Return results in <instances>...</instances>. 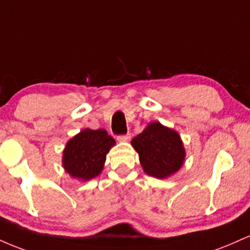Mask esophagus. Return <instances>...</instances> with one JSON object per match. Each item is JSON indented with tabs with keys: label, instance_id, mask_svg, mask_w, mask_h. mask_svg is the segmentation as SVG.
<instances>
[{
	"label": "esophagus",
	"instance_id": "1",
	"mask_svg": "<svg viewBox=\"0 0 250 250\" xmlns=\"http://www.w3.org/2000/svg\"><path fill=\"white\" fill-rule=\"evenodd\" d=\"M130 140V134L127 135H121V136H117V141L119 142H128Z\"/></svg>",
	"mask_w": 250,
	"mask_h": 250
}]
</instances>
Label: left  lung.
Returning <instances> with one entry per match:
<instances>
[{"instance_id":"8db88e82","label":"left lung","mask_w":250,"mask_h":250,"mask_svg":"<svg viewBox=\"0 0 250 250\" xmlns=\"http://www.w3.org/2000/svg\"><path fill=\"white\" fill-rule=\"evenodd\" d=\"M143 171L156 179H167L185 163L186 149L180 134L155 121L148 123L141 134L131 140Z\"/></svg>"}]
</instances>
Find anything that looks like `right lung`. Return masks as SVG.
<instances>
[{"label": "right lung", "mask_w": 250, "mask_h": 250, "mask_svg": "<svg viewBox=\"0 0 250 250\" xmlns=\"http://www.w3.org/2000/svg\"><path fill=\"white\" fill-rule=\"evenodd\" d=\"M115 145V140L104 129H83L65 143L63 168L73 179H94L102 173L107 154Z\"/></svg>", "instance_id": "right-lung-1"}]
</instances>
